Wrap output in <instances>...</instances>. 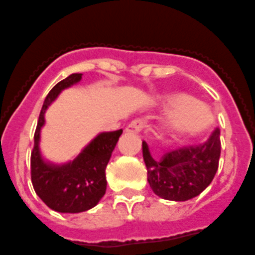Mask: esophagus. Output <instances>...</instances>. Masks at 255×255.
Returning <instances> with one entry per match:
<instances>
[{"instance_id":"1","label":"esophagus","mask_w":255,"mask_h":255,"mask_svg":"<svg viewBox=\"0 0 255 255\" xmlns=\"http://www.w3.org/2000/svg\"><path fill=\"white\" fill-rule=\"evenodd\" d=\"M144 127V121L142 120H134L129 122L126 127V132L128 133H138L141 132L142 128Z\"/></svg>"}]
</instances>
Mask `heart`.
<instances>
[{
    "label": "heart",
    "mask_w": 255,
    "mask_h": 255,
    "mask_svg": "<svg viewBox=\"0 0 255 255\" xmlns=\"http://www.w3.org/2000/svg\"><path fill=\"white\" fill-rule=\"evenodd\" d=\"M166 104L175 112L168 121V127L178 137H196L213 127L211 109L192 95L184 93L171 95Z\"/></svg>",
    "instance_id": "obj_1"
}]
</instances>
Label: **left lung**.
I'll return each mask as SVG.
<instances>
[{
  "label": "left lung",
  "mask_w": 255,
  "mask_h": 255,
  "mask_svg": "<svg viewBox=\"0 0 255 255\" xmlns=\"http://www.w3.org/2000/svg\"><path fill=\"white\" fill-rule=\"evenodd\" d=\"M220 129L215 128L205 143L173 149L152 158L148 146L142 142L147 180L157 196L171 201H186L204 191L219 167Z\"/></svg>",
  "instance_id": "1"
}]
</instances>
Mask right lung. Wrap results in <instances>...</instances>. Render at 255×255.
<instances>
[{"label":"right lung","instance_id":"obj_1","mask_svg":"<svg viewBox=\"0 0 255 255\" xmlns=\"http://www.w3.org/2000/svg\"><path fill=\"white\" fill-rule=\"evenodd\" d=\"M83 74H71L50 90L42 104L31 152V181L37 196L59 213H82L94 208L107 190L106 167L123 130L99 133L73 161L63 165L46 162L40 152V132L45 112L61 90L77 84Z\"/></svg>","mask_w":255,"mask_h":255}]
</instances>
